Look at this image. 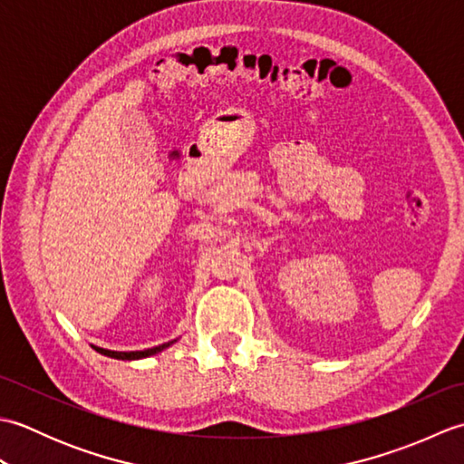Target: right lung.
Returning a JSON list of instances; mask_svg holds the SVG:
<instances>
[{
  "mask_svg": "<svg viewBox=\"0 0 464 464\" xmlns=\"http://www.w3.org/2000/svg\"><path fill=\"white\" fill-rule=\"evenodd\" d=\"M175 341H169V343H163L160 344V347H151V349H143V351H111V349H103V347H95V344H92V347L97 351L105 354V357H111V359H120V361H140V359H147V357H153V354L165 351L167 347H171Z\"/></svg>",
  "mask_w": 464,
  "mask_h": 464,
  "instance_id": "right-lung-1",
  "label": "right lung"
}]
</instances>
